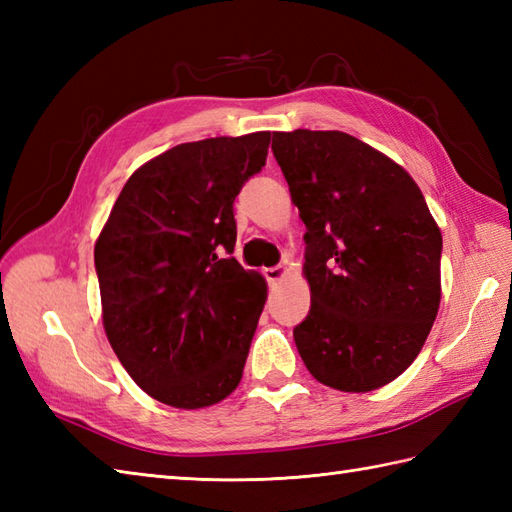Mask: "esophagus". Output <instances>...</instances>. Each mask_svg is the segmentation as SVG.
Instances as JSON below:
<instances>
[{
    "instance_id": "34e87169",
    "label": "esophagus",
    "mask_w": 512,
    "mask_h": 512,
    "mask_svg": "<svg viewBox=\"0 0 512 512\" xmlns=\"http://www.w3.org/2000/svg\"><path fill=\"white\" fill-rule=\"evenodd\" d=\"M288 275V266H284V264H279V266H273V268H266L264 270V277L268 279V284L270 286H277L281 279H284Z\"/></svg>"
}]
</instances>
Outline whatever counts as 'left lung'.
I'll list each match as a JSON object with an SVG mask.
<instances>
[{
    "label": "left lung",
    "instance_id": "obj_1",
    "mask_svg": "<svg viewBox=\"0 0 512 512\" xmlns=\"http://www.w3.org/2000/svg\"><path fill=\"white\" fill-rule=\"evenodd\" d=\"M273 154L306 224L303 363L332 389L383 387L416 361L436 321L440 228L409 173L350 134L275 132Z\"/></svg>",
    "mask_w": 512,
    "mask_h": 512
}]
</instances>
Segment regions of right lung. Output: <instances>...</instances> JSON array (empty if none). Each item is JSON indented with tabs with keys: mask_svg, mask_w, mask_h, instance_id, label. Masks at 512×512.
I'll use <instances>...</instances> for the list:
<instances>
[{
	"mask_svg": "<svg viewBox=\"0 0 512 512\" xmlns=\"http://www.w3.org/2000/svg\"><path fill=\"white\" fill-rule=\"evenodd\" d=\"M270 132L171 147L136 169L94 246L103 328L134 383L176 409L231 396L268 297L231 257L233 202Z\"/></svg>",
	"mask_w": 512,
	"mask_h": 512,
	"instance_id": "obj_1",
	"label": "right lung"
}]
</instances>
